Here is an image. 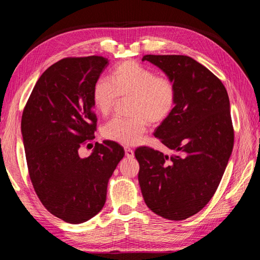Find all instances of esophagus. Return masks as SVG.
<instances>
[{
    "label": "esophagus",
    "mask_w": 260,
    "mask_h": 260,
    "mask_svg": "<svg viewBox=\"0 0 260 260\" xmlns=\"http://www.w3.org/2000/svg\"><path fill=\"white\" fill-rule=\"evenodd\" d=\"M124 153H125V156H127L128 158H132V157L135 156V152H133V149L128 147V146L124 147Z\"/></svg>",
    "instance_id": "esophagus-1"
}]
</instances>
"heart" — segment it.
Returning a JSON list of instances; mask_svg holds the SVG:
<instances>
[{"mask_svg": "<svg viewBox=\"0 0 260 260\" xmlns=\"http://www.w3.org/2000/svg\"><path fill=\"white\" fill-rule=\"evenodd\" d=\"M177 86L166 76H157L153 69L137 61L118 64L109 79H100L93 86L92 100L103 117L113 112L119 98H131L130 118H116L104 125L103 137L123 145L141 142L148 123H160L175 111Z\"/></svg>", "mask_w": 260, "mask_h": 260, "instance_id": "b5f03b06", "label": "heart"}]
</instances>
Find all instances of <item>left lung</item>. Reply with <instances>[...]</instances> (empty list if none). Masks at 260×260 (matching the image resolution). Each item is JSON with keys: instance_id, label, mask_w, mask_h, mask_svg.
Returning a JSON list of instances; mask_svg holds the SVG:
<instances>
[{"instance_id": "8db88e82", "label": "left lung", "mask_w": 260, "mask_h": 260, "mask_svg": "<svg viewBox=\"0 0 260 260\" xmlns=\"http://www.w3.org/2000/svg\"><path fill=\"white\" fill-rule=\"evenodd\" d=\"M177 86L175 111L154 136L175 152L170 157L136 149L139 183L147 207L169 220H184L214 196L234 143L230 102L223 83L185 55H145Z\"/></svg>"}]
</instances>
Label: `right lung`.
<instances>
[{
    "label": "right lung",
    "instance_id": "obj_1",
    "mask_svg": "<svg viewBox=\"0 0 260 260\" xmlns=\"http://www.w3.org/2000/svg\"><path fill=\"white\" fill-rule=\"evenodd\" d=\"M108 66L103 56L67 57L39 78L21 117L30 180L43 206L68 223H82L106 202L107 183L124 155L105 140L85 158L79 148L94 139L93 86Z\"/></svg>",
    "mask_w": 260,
    "mask_h": 260
}]
</instances>
